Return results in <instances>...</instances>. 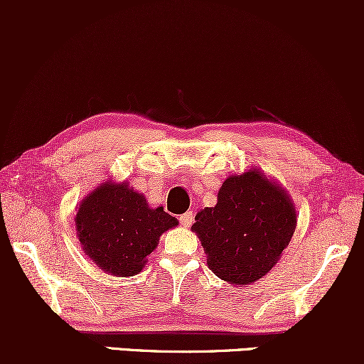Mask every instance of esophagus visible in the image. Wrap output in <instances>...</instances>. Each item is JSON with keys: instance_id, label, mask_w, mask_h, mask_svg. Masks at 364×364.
I'll return each instance as SVG.
<instances>
[{"instance_id": "esophagus-1", "label": "esophagus", "mask_w": 364, "mask_h": 364, "mask_svg": "<svg viewBox=\"0 0 364 364\" xmlns=\"http://www.w3.org/2000/svg\"><path fill=\"white\" fill-rule=\"evenodd\" d=\"M193 220H195L193 212H186V214H183L181 217H179V223L185 225V228H190V225L193 224Z\"/></svg>"}]
</instances>
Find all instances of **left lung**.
<instances>
[{"label": "left lung", "mask_w": 364, "mask_h": 364, "mask_svg": "<svg viewBox=\"0 0 364 364\" xmlns=\"http://www.w3.org/2000/svg\"><path fill=\"white\" fill-rule=\"evenodd\" d=\"M296 229V208L282 186L258 169L231 174L215 207L195 217L208 269L232 286H248L272 270Z\"/></svg>", "instance_id": "8db88e82"}]
</instances>
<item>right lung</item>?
<instances>
[{
  "label": "right lung",
  "instance_id": "add662e5",
  "mask_svg": "<svg viewBox=\"0 0 364 364\" xmlns=\"http://www.w3.org/2000/svg\"><path fill=\"white\" fill-rule=\"evenodd\" d=\"M75 224L92 262L111 275L132 277L141 272L159 237L176 228L178 219L162 207L150 208L127 183L107 179L82 200Z\"/></svg>",
  "mask_w": 364,
  "mask_h": 364
}]
</instances>
